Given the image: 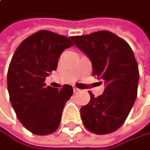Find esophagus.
Segmentation results:
<instances>
[{
    "instance_id": "obj_1",
    "label": "esophagus",
    "mask_w": 150,
    "mask_h": 150,
    "mask_svg": "<svg viewBox=\"0 0 150 150\" xmlns=\"http://www.w3.org/2000/svg\"><path fill=\"white\" fill-rule=\"evenodd\" d=\"M73 90H74V93H76V92H78V91H80V90H79L78 88H76V86H73Z\"/></svg>"
}]
</instances>
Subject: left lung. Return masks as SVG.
Here are the masks:
<instances>
[{
    "mask_svg": "<svg viewBox=\"0 0 150 150\" xmlns=\"http://www.w3.org/2000/svg\"><path fill=\"white\" fill-rule=\"evenodd\" d=\"M92 63V76L104 81V93L81 107L84 127L93 134L118 130L127 120L137 97L139 68L130 45L108 30L70 37Z\"/></svg>",
    "mask_w": 150,
    "mask_h": 150,
    "instance_id": "1",
    "label": "left lung"
}]
</instances>
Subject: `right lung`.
Listing matches in <instances>:
<instances>
[{"instance_id": "right-lung-1", "label": "right lung", "mask_w": 150, "mask_h": 150, "mask_svg": "<svg viewBox=\"0 0 150 150\" xmlns=\"http://www.w3.org/2000/svg\"><path fill=\"white\" fill-rule=\"evenodd\" d=\"M73 45L67 37L43 30L25 38L13 54L7 76L9 99L20 122L34 134H52L59 126L73 88H52L45 80L56 70L61 52Z\"/></svg>"}]
</instances>
